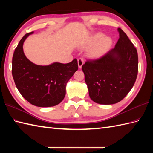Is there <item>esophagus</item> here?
Here are the masks:
<instances>
[{
  "label": "esophagus",
  "instance_id": "1",
  "mask_svg": "<svg viewBox=\"0 0 153 153\" xmlns=\"http://www.w3.org/2000/svg\"><path fill=\"white\" fill-rule=\"evenodd\" d=\"M77 63H78V67L79 68H82L83 64L84 63V60L82 58H79L77 59Z\"/></svg>",
  "mask_w": 153,
  "mask_h": 153
}]
</instances>
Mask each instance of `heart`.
I'll return each mask as SVG.
<instances>
[{
	"label": "heart",
	"mask_w": 153,
	"mask_h": 153,
	"mask_svg": "<svg viewBox=\"0 0 153 153\" xmlns=\"http://www.w3.org/2000/svg\"><path fill=\"white\" fill-rule=\"evenodd\" d=\"M112 44L111 38L105 37V35L102 32H97L90 38L87 47H93L90 51V55L96 58L105 54L111 47Z\"/></svg>",
	"instance_id": "obj_1"
}]
</instances>
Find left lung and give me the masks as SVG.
Masks as SVG:
<instances>
[{
	"instance_id": "8db88e82",
	"label": "left lung",
	"mask_w": 153,
	"mask_h": 153,
	"mask_svg": "<svg viewBox=\"0 0 153 153\" xmlns=\"http://www.w3.org/2000/svg\"><path fill=\"white\" fill-rule=\"evenodd\" d=\"M112 49L82 66L90 98L100 105L120 102L134 85L138 73L137 49L120 28Z\"/></svg>"
}]
</instances>
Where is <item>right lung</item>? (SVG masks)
<instances>
[{"instance_id":"1","label":"right lung","mask_w":153,"mask_h":153,"mask_svg":"<svg viewBox=\"0 0 153 153\" xmlns=\"http://www.w3.org/2000/svg\"><path fill=\"white\" fill-rule=\"evenodd\" d=\"M25 34L16 48L12 57V73L16 86L24 98L39 107H51L60 103L66 95L68 81L78 69L75 58L70 63L54 62L48 66L35 64L25 56L23 45Z\"/></svg>"}]
</instances>
